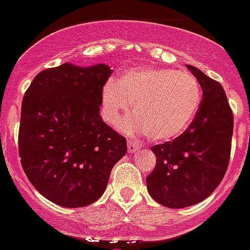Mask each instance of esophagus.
Listing matches in <instances>:
<instances>
[{"mask_svg":"<svg viewBox=\"0 0 250 250\" xmlns=\"http://www.w3.org/2000/svg\"><path fill=\"white\" fill-rule=\"evenodd\" d=\"M127 149H129V153H135L140 149L139 143L134 142V140H127Z\"/></svg>","mask_w":250,"mask_h":250,"instance_id":"1","label":"esophagus"}]
</instances>
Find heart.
I'll list each match as a JSON object with an SVG mask.
<instances>
[{
	"label": "heart",
	"mask_w": 250,
	"mask_h": 250,
	"mask_svg": "<svg viewBox=\"0 0 250 250\" xmlns=\"http://www.w3.org/2000/svg\"><path fill=\"white\" fill-rule=\"evenodd\" d=\"M201 101V86L191 73L170 68H131L104 86L102 116L116 125L134 104L135 116L127 117L123 129L129 134L146 131L149 139L166 143L186 133Z\"/></svg>",
	"instance_id": "obj_1"
}]
</instances>
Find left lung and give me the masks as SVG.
Masks as SVG:
<instances>
[{"label":"left lung","instance_id":"obj_1","mask_svg":"<svg viewBox=\"0 0 250 250\" xmlns=\"http://www.w3.org/2000/svg\"><path fill=\"white\" fill-rule=\"evenodd\" d=\"M187 68L202 88L201 106L186 133L151 146L157 164L146 177L149 195L170 208L204 201L220 185L229 164L234 129L223 86L193 65Z\"/></svg>","mask_w":250,"mask_h":250}]
</instances>
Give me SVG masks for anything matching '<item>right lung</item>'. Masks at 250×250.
Masks as SVG:
<instances>
[{"label": "right lung", "mask_w": 250, "mask_h": 250, "mask_svg": "<svg viewBox=\"0 0 250 250\" xmlns=\"http://www.w3.org/2000/svg\"><path fill=\"white\" fill-rule=\"evenodd\" d=\"M106 64L64 63L42 70L23 96L19 153L23 172L49 201L83 208L97 201L126 139L100 116Z\"/></svg>", "instance_id": "right-lung-1"}]
</instances>
